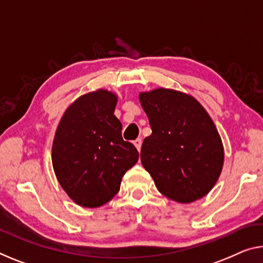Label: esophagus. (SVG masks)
<instances>
[{"instance_id": "1", "label": "esophagus", "mask_w": 263, "mask_h": 263, "mask_svg": "<svg viewBox=\"0 0 263 263\" xmlns=\"http://www.w3.org/2000/svg\"><path fill=\"white\" fill-rule=\"evenodd\" d=\"M141 143H143V141H141L140 138H137L136 140H133V145H135L138 151H140V148H141Z\"/></svg>"}]
</instances>
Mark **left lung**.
Wrapping results in <instances>:
<instances>
[{
  "label": "left lung",
  "instance_id": "obj_1",
  "mask_svg": "<svg viewBox=\"0 0 263 263\" xmlns=\"http://www.w3.org/2000/svg\"><path fill=\"white\" fill-rule=\"evenodd\" d=\"M151 136L140 160L158 191L180 203L210 193L221 174L224 152L211 116L193 96L157 87L139 93Z\"/></svg>",
  "mask_w": 263,
  "mask_h": 263
}]
</instances>
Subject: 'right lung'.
I'll return each instance as SVG.
<instances>
[{
	"instance_id": "obj_1",
	"label": "right lung",
	"mask_w": 263,
	"mask_h": 263,
	"mask_svg": "<svg viewBox=\"0 0 263 263\" xmlns=\"http://www.w3.org/2000/svg\"><path fill=\"white\" fill-rule=\"evenodd\" d=\"M115 92L98 89L70 104L52 141L53 172L62 189L78 206L105 205L118 193L125 172L139 153L123 140L122 123L114 115Z\"/></svg>"
}]
</instances>
